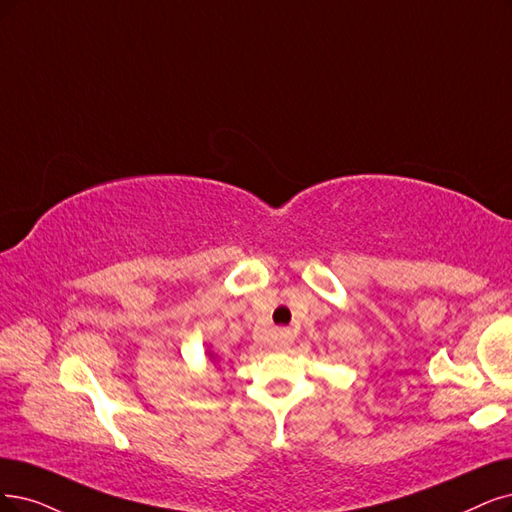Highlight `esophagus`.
Here are the masks:
<instances>
[{"mask_svg":"<svg viewBox=\"0 0 512 512\" xmlns=\"http://www.w3.org/2000/svg\"><path fill=\"white\" fill-rule=\"evenodd\" d=\"M293 344V333L289 331V329H280L278 333H276V348L278 350H285V348H289Z\"/></svg>","mask_w":512,"mask_h":512,"instance_id":"esophagus-1","label":"esophagus"}]
</instances>
